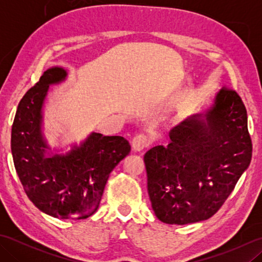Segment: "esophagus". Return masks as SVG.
Instances as JSON below:
<instances>
[{"label":"esophagus","instance_id":"esophagus-1","mask_svg":"<svg viewBox=\"0 0 262 262\" xmlns=\"http://www.w3.org/2000/svg\"><path fill=\"white\" fill-rule=\"evenodd\" d=\"M148 145V141L146 136L144 135H137L134 137V140L132 142V147L134 149V152H141L144 148Z\"/></svg>","mask_w":262,"mask_h":262}]
</instances>
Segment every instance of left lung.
<instances>
[{
	"mask_svg": "<svg viewBox=\"0 0 262 262\" xmlns=\"http://www.w3.org/2000/svg\"><path fill=\"white\" fill-rule=\"evenodd\" d=\"M170 140L144 155L154 214L166 224L208 220L251 162L252 143L241 98L222 89L207 109L172 128Z\"/></svg>",
	"mask_w": 262,
	"mask_h": 262,
	"instance_id": "8db88e82",
	"label": "left lung"
}]
</instances>
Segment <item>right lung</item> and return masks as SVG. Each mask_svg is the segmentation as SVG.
Segmentation results:
<instances>
[{
	"mask_svg": "<svg viewBox=\"0 0 262 262\" xmlns=\"http://www.w3.org/2000/svg\"><path fill=\"white\" fill-rule=\"evenodd\" d=\"M68 75L62 66H53L27 91L13 120L11 152L21 185L39 210L56 219H86L99 208L109 174L129 154L130 145L124 137L97 132L71 144L65 153L49 145L43 105L49 86L65 82Z\"/></svg>",
	"mask_w": 262,
	"mask_h": 262,
	"instance_id": "add662e5",
	"label": "right lung"
}]
</instances>
